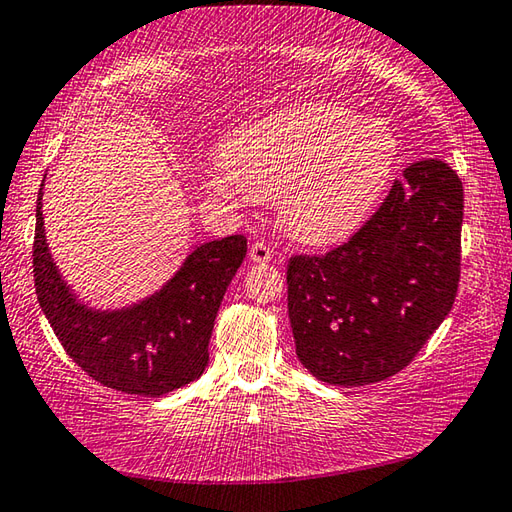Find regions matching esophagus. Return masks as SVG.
<instances>
[{"mask_svg":"<svg viewBox=\"0 0 512 512\" xmlns=\"http://www.w3.org/2000/svg\"><path fill=\"white\" fill-rule=\"evenodd\" d=\"M248 257H250V262H255V264H268L271 262V248H268L264 241H255V244L250 246Z\"/></svg>","mask_w":512,"mask_h":512,"instance_id":"1","label":"esophagus"}]
</instances>
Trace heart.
<instances>
[{
	"label": "heart",
	"instance_id": "1",
	"mask_svg": "<svg viewBox=\"0 0 512 512\" xmlns=\"http://www.w3.org/2000/svg\"><path fill=\"white\" fill-rule=\"evenodd\" d=\"M397 137L379 117L336 103H307L250 121L223 146L214 189L280 203L289 235L309 246L350 237L391 180Z\"/></svg>",
	"mask_w": 512,
	"mask_h": 512
}]
</instances>
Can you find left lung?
Segmentation results:
<instances>
[{"label":"left lung","instance_id":"1","mask_svg":"<svg viewBox=\"0 0 512 512\" xmlns=\"http://www.w3.org/2000/svg\"><path fill=\"white\" fill-rule=\"evenodd\" d=\"M402 180L348 244L289 259V320L302 366L334 386L393 377L452 311L463 183L433 158Z\"/></svg>","mask_w":512,"mask_h":512}]
</instances>
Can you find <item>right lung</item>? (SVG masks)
<instances>
[{"instance_id": "1", "label": "right lung", "mask_w": 512, "mask_h": 512, "mask_svg": "<svg viewBox=\"0 0 512 512\" xmlns=\"http://www.w3.org/2000/svg\"><path fill=\"white\" fill-rule=\"evenodd\" d=\"M42 219L40 185L33 277L42 314L69 357L99 384L142 397H160L203 375L216 311L246 257L244 235L196 246L160 291L131 307L94 309L60 275Z\"/></svg>"}]
</instances>
